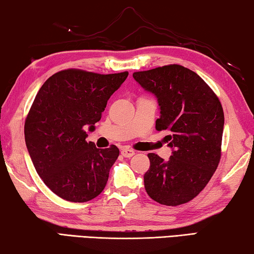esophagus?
Instances as JSON below:
<instances>
[{
  "label": "esophagus",
  "mask_w": 254,
  "mask_h": 254,
  "mask_svg": "<svg viewBox=\"0 0 254 254\" xmlns=\"http://www.w3.org/2000/svg\"><path fill=\"white\" fill-rule=\"evenodd\" d=\"M121 153H122V156H123V157H126V158H131L132 156H134V154H135V151H134V150H132V149L124 148V149H122V150H121Z\"/></svg>",
  "instance_id": "obj_1"
}]
</instances>
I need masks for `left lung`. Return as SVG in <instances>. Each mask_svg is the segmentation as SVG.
<instances>
[{"label":"left lung","instance_id":"obj_1","mask_svg":"<svg viewBox=\"0 0 254 254\" xmlns=\"http://www.w3.org/2000/svg\"><path fill=\"white\" fill-rule=\"evenodd\" d=\"M142 88L157 97L158 131H167L171 156L149 153L144 188L157 203L178 206L199 194L221 159L224 113L218 97L200 77L180 65L133 72Z\"/></svg>","mask_w":254,"mask_h":254}]
</instances>
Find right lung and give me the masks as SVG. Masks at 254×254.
Listing matches in <instances>:
<instances>
[{
  "mask_svg": "<svg viewBox=\"0 0 254 254\" xmlns=\"http://www.w3.org/2000/svg\"><path fill=\"white\" fill-rule=\"evenodd\" d=\"M127 71L101 75L66 69L45 81L24 123L25 144L38 175L51 191L72 203L95 198L105 188L119 149L86 141Z\"/></svg>",
  "mask_w": 254,
  "mask_h": 254,
  "instance_id": "add662e5",
  "label": "right lung"
}]
</instances>
